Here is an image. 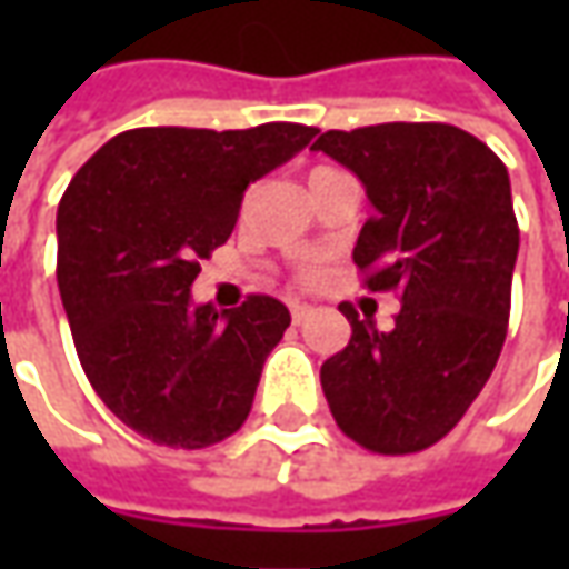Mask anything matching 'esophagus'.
<instances>
[{
	"mask_svg": "<svg viewBox=\"0 0 569 569\" xmlns=\"http://www.w3.org/2000/svg\"><path fill=\"white\" fill-rule=\"evenodd\" d=\"M310 313H313V307H307V303H291V319H295L297 326L310 317Z\"/></svg>",
	"mask_w": 569,
	"mask_h": 569,
	"instance_id": "1",
	"label": "esophagus"
}]
</instances>
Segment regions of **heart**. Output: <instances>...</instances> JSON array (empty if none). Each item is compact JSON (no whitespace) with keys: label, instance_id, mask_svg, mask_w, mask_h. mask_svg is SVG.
<instances>
[{"label":"heart","instance_id":"heart-1","mask_svg":"<svg viewBox=\"0 0 569 569\" xmlns=\"http://www.w3.org/2000/svg\"><path fill=\"white\" fill-rule=\"evenodd\" d=\"M319 170H326V167H317V170H313V173H319ZM313 173H310V177H313Z\"/></svg>","mask_w":569,"mask_h":569}]
</instances>
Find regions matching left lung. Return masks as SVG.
I'll use <instances>...</instances> for the list:
<instances>
[{"mask_svg":"<svg viewBox=\"0 0 569 569\" xmlns=\"http://www.w3.org/2000/svg\"><path fill=\"white\" fill-rule=\"evenodd\" d=\"M313 148L358 173L373 206L355 247L367 291L402 297L389 332L341 303L351 339L319 370L326 402L363 449L421 452L459 425L507 339L519 252L510 173L449 122L329 129Z\"/></svg>","mask_w":569,"mask_h":569,"instance_id":"8db88e82","label":"left lung"}]
</instances>
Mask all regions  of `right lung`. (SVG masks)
Segmentation results:
<instances>
[{
  "mask_svg": "<svg viewBox=\"0 0 569 569\" xmlns=\"http://www.w3.org/2000/svg\"><path fill=\"white\" fill-rule=\"evenodd\" d=\"M317 136L144 126L113 136L56 211V281L78 361L103 405L158 447L202 449L237 433L291 313L250 295L192 307L202 259L228 243L250 183Z\"/></svg>",
  "mask_w": 569,
  "mask_h": 569,
  "instance_id": "obj_1",
  "label": "right lung"
}]
</instances>
